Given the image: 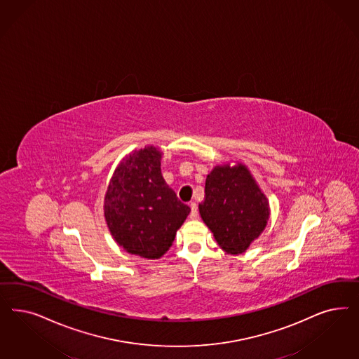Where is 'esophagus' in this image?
<instances>
[{
	"instance_id": "obj_1",
	"label": "esophagus",
	"mask_w": 359,
	"mask_h": 359,
	"mask_svg": "<svg viewBox=\"0 0 359 359\" xmlns=\"http://www.w3.org/2000/svg\"><path fill=\"white\" fill-rule=\"evenodd\" d=\"M190 208H191V211H190V218H193V219H194V218H197V215H198L197 205H196V203H194V202H191V203H190Z\"/></svg>"
}]
</instances>
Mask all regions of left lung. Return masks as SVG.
<instances>
[{"label":"left lung","mask_w":359,"mask_h":359,"mask_svg":"<svg viewBox=\"0 0 359 359\" xmlns=\"http://www.w3.org/2000/svg\"><path fill=\"white\" fill-rule=\"evenodd\" d=\"M199 214L220 248L239 255L266 229L269 208L248 169L239 163L217 166L208 174Z\"/></svg>","instance_id":"8db88e82"}]
</instances>
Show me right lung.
<instances>
[{"instance_id": "add662e5", "label": "right lung", "mask_w": 359, "mask_h": 359, "mask_svg": "<svg viewBox=\"0 0 359 359\" xmlns=\"http://www.w3.org/2000/svg\"><path fill=\"white\" fill-rule=\"evenodd\" d=\"M189 212L166 185L161 151L154 147L130 153L116 168L105 194L104 217L114 239L129 254L161 257Z\"/></svg>"}]
</instances>
